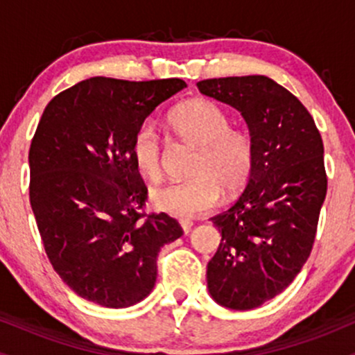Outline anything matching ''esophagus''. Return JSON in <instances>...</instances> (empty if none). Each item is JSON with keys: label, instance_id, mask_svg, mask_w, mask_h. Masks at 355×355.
<instances>
[{"label": "esophagus", "instance_id": "esophagus-1", "mask_svg": "<svg viewBox=\"0 0 355 355\" xmlns=\"http://www.w3.org/2000/svg\"><path fill=\"white\" fill-rule=\"evenodd\" d=\"M180 225H182V230L185 232V234H189L193 223H191V220H189V218H180Z\"/></svg>", "mask_w": 355, "mask_h": 355}]
</instances>
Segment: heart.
I'll list each match as a JSON object with an SVG mask.
<instances>
[{
  "mask_svg": "<svg viewBox=\"0 0 355 355\" xmlns=\"http://www.w3.org/2000/svg\"><path fill=\"white\" fill-rule=\"evenodd\" d=\"M168 123L182 140L198 146L191 165L193 178L173 182L152 191L158 210L172 217L190 218L209 211L220 200V190L232 195L243 187L254 165V138L232 126L229 113L209 100H190L175 107ZM130 155L137 170L157 182L164 173V138L152 121L133 133Z\"/></svg>",
  "mask_w": 355,
  "mask_h": 355,
  "instance_id": "1",
  "label": "heart"
}]
</instances>
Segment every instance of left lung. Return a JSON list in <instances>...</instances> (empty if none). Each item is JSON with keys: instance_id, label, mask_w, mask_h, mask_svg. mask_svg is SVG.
Segmentation results:
<instances>
[{"instance_id": "8db88e82", "label": "left lung", "mask_w": 355, "mask_h": 355, "mask_svg": "<svg viewBox=\"0 0 355 355\" xmlns=\"http://www.w3.org/2000/svg\"><path fill=\"white\" fill-rule=\"evenodd\" d=\"M197 87L237 108L254 138L245 190L211 217L222 242L207 266L215 302L248 311L287 288L311 255L327 193L324 144L307 108L267 76L202 80Z\"/></svg>"}]
</instances>
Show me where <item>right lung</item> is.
I'll return each instance as SVG.
<instances>
[{"mask_svg": "<svg viewBox=\"0 0 355 355\" xmlns=\"http://www.w3.org/2000/svg\"><path fill=\"white\" fill-rule=\"evenodd\" d=\"M185 87L180 78L95 76L44 108L28 155L30 203L55 272L89 302H140L157 280L160 247L182 237L170 215L144 211L148 190L130 145L145 118Z\"/></svg>", "mask_w": 355, "mask_h": 355, "instance_id": "obj_1", "label": "right lung"}]
</instances>
